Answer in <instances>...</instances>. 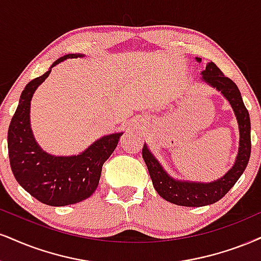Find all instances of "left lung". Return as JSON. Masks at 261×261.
Segmentation results:
<instances>
[{
	"mask_svg": "<svg viewBox=\"0 0 261 261\" xmlns=\"http://www.w3.org/2000/svg\"><path fill=\"white\" fill-rule=\"evenodd\" d=\"M201 63V58H196ZM202 81H204L217 91L221 92L236 116L240 130V146L234 163L226 174L220 179L211 182H196L172 178L163 169L156 157L151 153L146 144L143 147V159L149 169L153 188L166 201L184 207H203L215 203L224 197L230 189L236 184L243 174L250 157V118L248 110L244 106L239 87L221 72L213 62L207 63L205 70L201 72Z\"/></svg>",
	"mask_w": 261,
	"mask_h": 261,
	"instance_id": "8db88e82",
	"label": "left lung"
}]
</instances>
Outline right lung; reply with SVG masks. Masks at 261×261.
I'll return each instance as SVG.
<instances>
[{
    "mask_svg": "<svg viewBox=\"0 0 261 261\" xmlns=\"http://www.w3.org/2000/svg\"><path fill=\"white\" fill-rule=\"evenodd\" d=\"M83 54H66L56 60L43 75L32 80L21 92L19 105L8 128V155L13 174L25 191L42 203L54 207L73 204L91 197L98 188L102 165L117 146L123 133L98 139L80 155L54 156L41 149L30 127L31 99L52 67Z\"/></svg>",
    "mask_w": 261,
    "mask_h": 261,
    "instance_id": "obj_1",
    "label": "right lung"
}]
</instances>
